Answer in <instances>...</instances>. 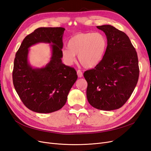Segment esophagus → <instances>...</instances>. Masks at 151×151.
<instances>
[{
    "mask_svg": "<svg viewBox=\"0 0 151 151\" xmlns=\"http://www.w3.org/2000/svg\"><path fill=\"white\" fill-rule=\"evenodd\" d=\"M77 76H78L79 77H83V72H81V70H77Z\"/></svg>",
    "mask_w": 151,
    "mask_h": 151,
    "instance_id": "34e87169",
    "label": "esophagus"
}]
</instances>
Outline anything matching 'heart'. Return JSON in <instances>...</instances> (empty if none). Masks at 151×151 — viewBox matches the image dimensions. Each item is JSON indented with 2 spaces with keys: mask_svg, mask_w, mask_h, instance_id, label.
<instances>
[{
  "mask_svg": "<svg viewBox=\"0 0 151 151\" xmlns=\"http://www.w3.org/2000/svg\"><path fill=\"white\" fill-rule=\"evenodd\" d=\"M107 39L103 33H81L73 36L67 42V47L62 50V58L65 64L72 65L76 55L82 65L92 68L102 60L107 48Z\"/></svg>",
  "mask_w": 151,
  "mask_h": 151,
  "instance_id": "obj_1",
  "label": "heart"
}]
</instances>
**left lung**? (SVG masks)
Here are the masks:
<instances>
[{
	"instance_id": "left-lung-1",
	"label": "left lung",
	"mask_w": 151,
	"mask_h": 151,
	"mask_svg": "<svg viewBox=\"0 0 151 151\" xmlns=\"http://www.w3.org/2000/svg\"><path fill=\"white\" fill-rule=\"evenodd\" d=\"M107 38V48L102 60L84 73L88 83L86 94L94 108L111 111L121 108L137 84V54L124 32L111 25L98 26Z\"/></svg>"
}]
</instances>
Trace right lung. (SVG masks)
Masks as SVG:
<instances>
[{
    "instance_id": "add662e5",
    "label": "right lung",
    "mask_w": 151,
    "mask_h": 151,
    "mask_svg": "<svg viewBox=\"0 0 151 151\" xmlns=\"http://www.w3.org/2000/svg\"><path fill=\"white\" fill-rule=\"evenodd\" d=\"M64 31L61 27L36 29L26 36L16 52L13 84L22 102L31 111L49 113L61 109L77 79L74 68L62 62ZM38 42L51 44L52 57L45 68L33 69L27 61L28 48Z\"/></svg>"
}]
</instances>
